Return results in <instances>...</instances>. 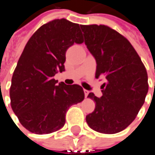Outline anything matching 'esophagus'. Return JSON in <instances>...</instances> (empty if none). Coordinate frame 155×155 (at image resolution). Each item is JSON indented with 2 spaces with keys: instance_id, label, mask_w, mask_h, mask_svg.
Listing matches in <instances>:
<instances>
[{
  "instance_id": "obj_1",
  "label": "esophagus",
  "mask_w": 155,
  "mask_h": 155,
  "mask_svg": "<svg viewBox=\"0 0 155 155\" xmlns=\"http://www.w3.org/2000/svg\"><path fill=\"white\" fill-rule=\"evenodd\" d=\"M83 91H84V95H85V97H88V95H89L90 91H87V90H84Z\"/></svg>"
}]
</instances>
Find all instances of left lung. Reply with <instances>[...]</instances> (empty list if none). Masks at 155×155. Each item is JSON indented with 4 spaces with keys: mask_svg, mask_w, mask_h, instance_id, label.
<instances>
[{
    "mask_svg": "<svg viewBox=\"0 0 155 155\" xmlns=\"http://www.w3.org/2000/svg\"><path fill=\"white\" fill-rule=\"evenodd\" d=\"M85 44L96 59V78L105 76L102 97L92 92L95 102L86 122L93 130L116 134L127 128L137 117L148 91V76L141 58L130 42L105 25H81Z\"/></svg>",
    "mask_w": 155,
    "mask_h": 155,
    "instance_id": "1",
    "label": "left lung"
}]
</instances>
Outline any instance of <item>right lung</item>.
Wrapping results in <instances>:
<instances>
[{
    "mask_svg": "<svg viewBox=\"0 0 155 155\" xmlns=\"http://www.w3.org/2000/svg\"><path fill=\"white\" fill-rule=\"evenodd\" d=\"M74 43H83L80 25L58 18L42 25L24 47L12 78L10 97L20 124L31 133L60 129L68 108L84 99L80 85L57 84L54 79L64 71L65 52Z\"/></svg>",
    "mask_w": 155,
    "mask_h": 155,
    "instance_id": "obj_1",
    "label": "right lung"
}]
</instances>
